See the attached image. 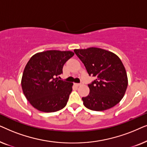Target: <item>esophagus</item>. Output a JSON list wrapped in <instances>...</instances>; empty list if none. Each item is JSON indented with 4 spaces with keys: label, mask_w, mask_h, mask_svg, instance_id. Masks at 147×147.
Returning a JSON list of instances; mask_svg holds the SVG:
<instances>
[{
    "label": "esophagus",
    "mask_w": 147,
    "mask_h": 147,
    "mask_svg": "<svg viewBox=\"0 0 147 147\" xmlns=\"http://www.w3.org/2000/svg\"><path fill=\"white\" fill-rule=\"evenodd\" d=\"M82 84H83V82H81V83H79V84H75V85L77 86H80L82 85Z\"/></svg>",
    "instance_id": "esophagus-1"
}]
</instances>
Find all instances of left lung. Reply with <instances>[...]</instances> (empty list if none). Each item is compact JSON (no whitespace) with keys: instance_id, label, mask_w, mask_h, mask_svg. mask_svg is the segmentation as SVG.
Instances as JSON below:
<instances>
[{"instance_id":"obj_1","label":"left lung","mask_w":147,"mask_h":147,"mask_svg":"<svg viewBox=\"0 0 147 147\" xmlns=\"http://www.w3.org/2000/svg\"><path fill=\"white\" fill-rule=\"evenodd\" d=\"M90 76L96 78L88 84L90 94L82 98L84 106L94 111H103L122 100L128 86L126 72L115 54L96 47L74 49Z\"/></svg>"}]
</instances>
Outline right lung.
<instances>
[{
    "mask_svg": "<svg viewBox=\"0 0 147 147\" xmlns=\"http://www.w3.org/2000/svg\"><path fill=\"white\" fill-rule=\"evenodd\" d=\"M72 51L50 50L31 57L21 80L23 93L30 104L44 112H54L65 107L73 83L60 80L63 67L73 57Z\"/></svg>",
    "mask_w": 147,
    "mask_h": 147,
    "instance_id": "obj_1",
    "label": "right lung"
}]
</instances>
